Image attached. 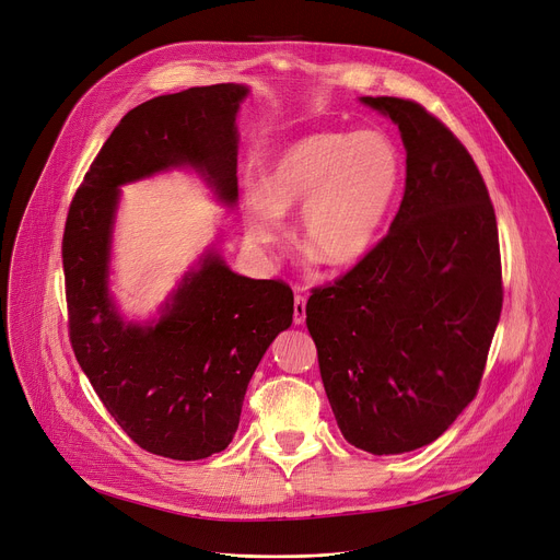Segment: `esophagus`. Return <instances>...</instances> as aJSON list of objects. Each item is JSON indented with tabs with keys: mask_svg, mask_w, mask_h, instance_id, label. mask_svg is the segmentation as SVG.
I'll return each mask as SVG.
<instances>
[{
	"mask_svg": "<svg viewBox=\"0 0 560 560\" xmlns=\"http://www.w3.org/2000/svg\"><path fill=\"white\" fill-rule=\"evenodd\" d=\"M304 320H306V298L295 295V300H293V323L304 325Z\"/></svg>",
	"mask_w": 560,
	"mask_h": 560,
	"instance_id": "1",
	"label": "esophagus"
}]
</instances>
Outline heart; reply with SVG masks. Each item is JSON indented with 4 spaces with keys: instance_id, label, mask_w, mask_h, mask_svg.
<instances>
[{
    "instance_id": "1",
    "label": "heart",
    "mask_w": 560,
    "mask_h": 560,
    "mask_svg": "<svg viewBox=\"0 0 560 560\" xmlns=\"http://www.w3.org/2000/svg\"><path fill=\"white\" fill-rule=\"evenodd\" d=\"M400 182L394 144L376 133H314L280 151L244 198L246 240L278 242L282 215L300 211L298 242L329 267H349L374 246Z\"/></svg>"
}]
</instances>
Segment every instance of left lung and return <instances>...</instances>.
<instances>
[{
    "instance_id": "1",
    "label": "left lung",
    "mask_w": 560,
    "mask_h": 560,
    "mask_svg": "<svg viewBox=\"0 0 560 560\" xmlns=\"http://www.w3.org/2000/svg\"><path fill=\"white\" fill-rule=\"evenodd\" d=\"M407 153L389 233L306 302L320 376L347 443L376 456L429 445L474 400L501 320L493 207L467 149L400 97H360Z\"/></svg>"
}]
</instances>
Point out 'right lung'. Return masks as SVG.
<instances>
[{
	"mask_svg": "<svg viewBox=\"0 0 560 560\" xmlns=\"http://www.w3.org/2000/svg\"><path fill=\"white\" fill-rule=\"evenodd\" d=\"M244 84L153 97L104 142L78 189L61 242L75 358L115 422L142 450L200 460L226 450L256 366L293 323L280 280L231 271L215 242L182 276L158 318L127 320L110 293V248L121 186L196 171L215 200L237 202V110Z\"/></svg>",
	"mask_w": 560,
	"mask_h": 560,
	"instance_id": "obj_1",
	"label": "right lung"
}]
</instances>
